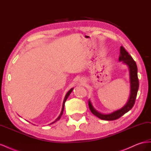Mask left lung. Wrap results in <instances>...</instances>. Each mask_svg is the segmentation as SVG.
I'll list each match as a JSON object with an SVG mask.
<instances>
[{
  "label": "left lung",
  "mask_w": 151,
  "mask_h": 151,
  "mask_svg": "<svg viewBox=\"0 0 151 151\" xmlns=\"http://www.w3.org/2000/svg\"><path fill=\"white\" fill-rule=\"evenodd\" d=\"M119 61L126 64L129 67L130 72V94L129 100L124 106L117 111H114L110 114L104 115L96 110L89 100V107L93 115L99 118L104 120H115L120 118L125 113H127L132 108L135 102V99L137 94L139 82L137 76V67L134 59L130 55L124 47H120V52L119 56Z\"/></svg>",
  "instance_id": "8db88e82"
}]
</instances>
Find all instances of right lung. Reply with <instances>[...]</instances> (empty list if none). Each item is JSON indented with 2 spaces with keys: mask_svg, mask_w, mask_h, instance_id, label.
Listing matches in <instances>:
<instances>
[{
  "mask_svg": "<svg viewBox=\"0 0 151 151\" xmlns=\"http://www.w3.org/2000/svg\"><path fill=\"white\" fill-rule=\"evenodd\" d=\"M73 91V88H72V89H70L69 91H68L67 92V93L66 94V95H65V98H64V100H63V106H62V111H61V113L60 114V115H59V116L57 118V119L55 120L53 122H52V123H50V124H52V123H55V122H56L57 121H58L59 119H60V118H61V116L62 115V114H63V109H64V105H65V101H66V100H67V99L68 98V96L70 95V94L71 93V92L72 91Z\"/></svg>",
  "mask_w": 151,
  "mask_h": 151,
  "instance_id": "add662e5",
  "label": "right lung"
}]
</instances>
